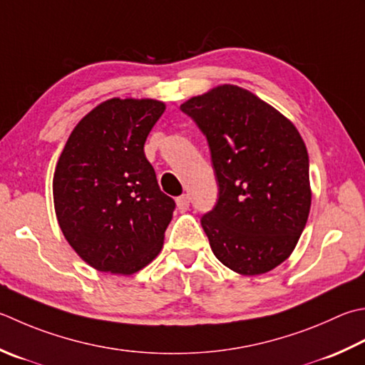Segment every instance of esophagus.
Listing matches in <instances>:
<instances>
[{"mask_svg":"<svg viewBox=\"0 0 365 365\" xmlns=\"http://www.w3.org/2000/svg\"><path fill=\"white\" fill-rule=\"evenodd\" d=\"M177 209L180 212H185L190 209V196L188 195H182L177 197Z\"/></svg>","mask_w":365,"mask_h":365,"instance_id":"34e87169","label":"esophagus"}]
</instances>
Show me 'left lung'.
<instances>
[{
  "mask_svg": "<svg viewBox=\"0 0 365 365\" xmlns=\"http://www.w3.org/2000/svg\"><path fill=\"white\" fill-rule=\"evenodd\" d=\"M210 148L215 207L201 217L213 255L259 275L291 255L309 218V153L288 118L253 93L220 85L180 106Z\"/></svg>",
  "mask_w": 365,
  "mask_h": 365,
  "instance_id": "8db88e82",
  "label": "left lung"
}]
</instances>
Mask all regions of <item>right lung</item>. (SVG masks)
Returning <instances> with one entry per match:
<instances>
[{
    "instance_id": "right-lung-1",
    "label": "right lung",
    "mask_w": 365,
    "mask_h": 365,
    "mask_svg": "<svg viewBox=\"0 0 365 365\" xmlns=\"http://www.w3.org/2000/svg\"><path fill=\"white\" fill-rule=\"evenodd\" d=\"M166 107L155 99L113 98L71 133L53 175L64 237L101 272L130 275L160 253L175 201L160 190L144 153Z\"/></svg>"
}]
</instances>
